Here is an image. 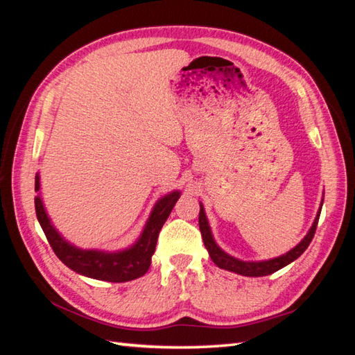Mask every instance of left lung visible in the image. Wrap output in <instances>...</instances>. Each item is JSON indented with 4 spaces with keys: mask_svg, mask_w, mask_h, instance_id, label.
<instances>
[{
    "mask_svg": "<svg viewBox=\"0 0 355 355\" xmlns=\"http://www.w3.org/2000/svg\"><path fill=\"white\" fill-rule=\"evenodd\" d=\"M323 202V201H322ZM322 206V205H320ZM320 210L322 207L319 209L318 212V216H315V220L311 225L310 232L306 233V236L300 241V243L291 248L290 252H286L285 254L282 256H277V258H273V259H268V261H259V262H247V261H239L236 258H233V256L227 254L225 252H223L220 247L216 245L215 239L212 236V232H210V227H209V221L206 218V212H205V207H202V205H200V218H198V224H200V230H201V236H202V241H205V245L207 248V252L210 254V258H212V261L216 263L218 267L220 268H224V270H229V271H233V273H238V275H243V276H267V275H271L275 273V271L284 268L285 266H288V263H291L293 261H296L300 254H302L308 245H310V243L314 238V233H315V229H318V223H319V216H320Z\"/></svg>",
    "mask_w": 355,
    "mask_h": 355,
    "instance_id": "left-lung-1",
    "label": "left lung"
}]
</instances>
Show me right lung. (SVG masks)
Returning <instances> with one entry per match:
<instances>
[{
  "label": "right lung",
  "mask_w": 355,
  "mask_h": 355,
  "mask_svg": "<svg viewBox=\"0 0 355 355\" xmlns=\"http://www.w3.org/2000/svg\"><path fill=\"white\" fill-rule=\"evenodd\" d=\"M40 173H36L35 192H40ZM178 198L180 192L173 191L158 200L153 212L149 215L145 229H143L140 238L135 241V244L126 248V250L116 253L82 250V248L71 245L69 241H65L59 235V232L53 227L40 195L35 197V210L37 221H40L45 236H47L50 247L67 267L79 275L99 279V281L128 282L143 276L148 271L150 266V258H153L155 252L158 233H160L163 224L168 220Z\"/></svg>",
  "instance_id": "right-lung-1"
}]
</instances>
